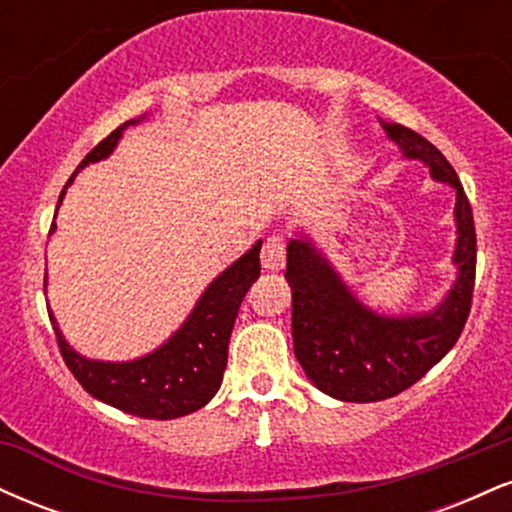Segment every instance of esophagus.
<instances>
[{
	"mask_svg": "<svg viewBox=\"0 0 512 512\" xmlns=\"http://www.w3.org/2000/svg\"><path fill=\"white\" fill-rule=\"evenodd\" d=\"M286 264V238L274 233L262 245V267L269 272H279Z\"/></svg>",
	"mask_w": 512,
	"mask_h": 512,
	"instance_id": "esophagus-1",
	"label": "esophagus"
}]
</instances>
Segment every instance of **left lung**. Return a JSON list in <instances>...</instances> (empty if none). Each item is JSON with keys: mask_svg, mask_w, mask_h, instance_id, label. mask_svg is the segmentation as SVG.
Here are the masks:
<instances>
[{"mask_svg": "<svg viewBox=\"0 0 512 512\" xmlns=\"http://www.w3.org/2000/svg\"><path fill=\"white\" fill-rule=\"evenodd\" d=\"M383 127L404 156L424 161L433 178L457 190V248L452 260L460 276L433 313L375 315L351 296L308 240H291L284 276L293 291V351L305 375L325 395L342 402H380L424 378L460 339L477 276L472 204L455 168L414 129L395 122Z\"/></svg>", "mask_w": 512, "mask_h": 512, "instance_id": "left-lung-1", "label": "left lung"}]
</instances>
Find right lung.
Wrapping results in <instances>:
<instances>
[{
    "label": "right lung",
    "mask_w": 512,
    "mask_h": 512,
    "mask_svg": "<svg viewBox=\"0 0 512 512\" xmlns=\"http://www.w3.org/2000/svg\"><path fill=\"white\" fill-rule=\"evenodd\" d=\"M134 122L137 120L125 122L115 132H110L103 142L93 146L79 163V168L108 156L115 149L117 139L122 137V129ZM74 175L69 182L74 180ZM62 197L64 190L60 202ZM52 231H55V221L50 226V233ZM260 248L262 243L252 245L250 252H245L226 272L216 276L185 325L161 349L137 358V361H88L69 349L62 332L57 330L55 317L50 315L57 346H60L67 368L72 370V375L88 395L101 399L110 407L127 411V414L142 416V419L166 421L202 409L216 395L223 380L233 322H236L238 308L250 284L260 276Z\"/></svg>",
    "instance_id": "obj_1"
}]
</instances>
